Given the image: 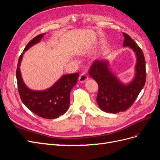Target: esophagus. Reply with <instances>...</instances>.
<instances>
[{
  "instance_id": "esophagus-1",
  "label": "esophagus",
  "mask_w": 160,
  "mask_h": 160,
  "mask_svg": "<svg viewBox=\"0 0 160 160\" xmlns=\"http://www.w3.org/2000/svg\"><path fill=\"white\" fill-rule=\"evenodd\" d=\"M88 79V77L85 74L82 73L79 77V82L81 83H83L85 82H86Z\"/></svg>"
}]
</instances>
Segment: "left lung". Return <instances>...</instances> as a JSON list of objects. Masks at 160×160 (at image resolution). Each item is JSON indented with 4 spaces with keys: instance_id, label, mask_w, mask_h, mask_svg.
<instances>
[{
    "instance_id": "left-lung-1",
    "label": "left lung",
    "mask_w": 160,
    "mask_h": 160,
    "mask_svg": "<svg viewBox=\"0 0 160 160\" xmlns=\"http://www.w3.org/2000/svg\"><path fill=\"white\" fill-rule=\"evenodd\" d=\"M123 35V46L132 49L136 57L133 79L128 83H123L111 71L109 60L106 59L95 60L89 72L99 85L97 103L101 110L110 113H118L129 109L146 83V61L143 51L130 36L125 32Z\"/></svg>"
}]
</instances>
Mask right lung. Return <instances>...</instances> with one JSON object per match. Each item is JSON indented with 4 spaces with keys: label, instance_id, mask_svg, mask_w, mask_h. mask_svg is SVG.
<instances>
[{
    "label": "right lung",
    "instance_id": "right-lung-1",
    "mask_svg": "<svg viewBox=\"0 0 160 160\" xmlns=\"http://www.w3.org/2000/svg\"><path fill=\"white\" fill-rule=\"evenodd\" d=\"M45 34L38 35L28 43L18 59L16 76L18 93L26 107L42 118L56 119L68 110L70 104V92L77 84L79 74L75 72L63 75L49 88L36 91L29 89L25 85L20 69L24 53L39 42Z\"/></svg>",
    "mask_w": 160,
    "mask_h": 160
}]
</instances>
